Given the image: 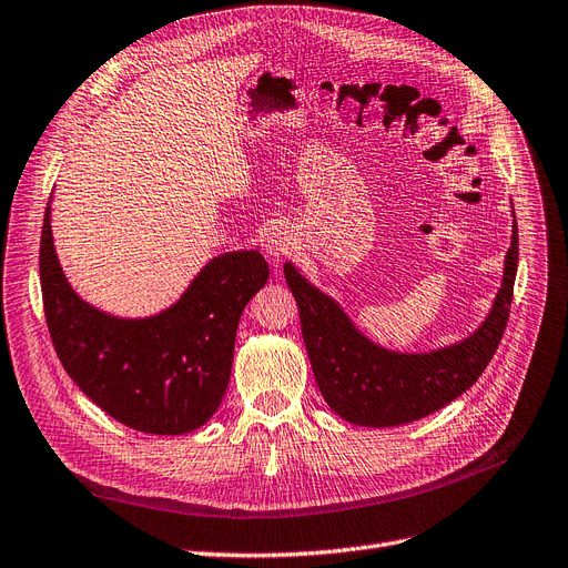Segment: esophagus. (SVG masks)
Segmentation results:
<instances>
[{
  "instance_id": "34e87169",
  "label": "esophagus",
  "mask_w": 568,
  "mask_h": 568,
  "mask_svg": "<svg viewBox=\"0 0 568 568\" xmlns=\"http://www.w3.org/2000/svg\"><path fill=\"white\" fill-rule=\"evenodd\" d=\"M293 244L296 242H293V235L288 231H275V233H270L265 240V254L272 261H282L293 252Z\"/></svg>"
}]
</instances>
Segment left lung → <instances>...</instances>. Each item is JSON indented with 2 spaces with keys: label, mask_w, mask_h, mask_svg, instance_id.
I'll return each instance as SVG.
<instances>
[{
  "label": "left lung",
  "mask_w": 568,
  "mask_h": 568,
  "mask_svg": "<svg viewBox=\"0 0 568 568\" xmlns=\"http://www.w3.org/2000/svg\"><path fill=\"white\" fill-rule=\"evenodd\" d=\"M515 275L517 221L506 254L504 284L485 324L459 345L428 354H398L373 345L335 301L316 291L291 263L284 265L322 396L335 415L371 428L422 419L473 387L504 337Z\"/></svg>",
  "instance_id": "obj_1"
}]
</instances>
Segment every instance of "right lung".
Returning a JSON list of instances; mask_svg holds the SVG:
<instances>
[{"label":"right lung","instance_id":"add662e5","mask_svg":"<svg viewBox=\"0 0 568 568\" xmlns=\"http://www.w3.org/2000/svg\"><path fill=\"white\" fill-rule=\"evenodd\" d=\"M39 277L55 354L77 387L134 430L181 436L221 405L242 310L265 286L270 267L258 252L221 254L170 310L149 320H116L67 284L47 207Z\"/></svg>","mask_w":568,"mask_h":568}]
</instances>
